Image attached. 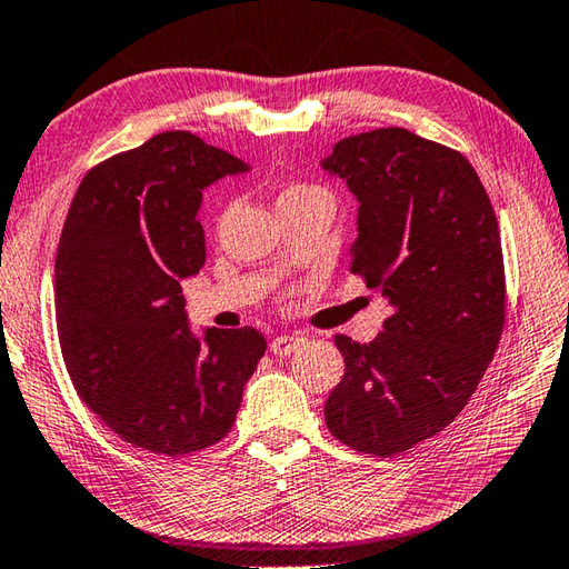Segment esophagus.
<instances>
[{
  "mask_svg": "<svg viewBox=\"0 0 569 569\" xmlns=\"http://www.w3.org/2000/svg\"><path fill=\"white\" fill-rule=\"evenodd\" d=\"M302 345V339L300 337H290V335H281V337H276V339H271V353L273 356H288V353H293L298 347Z\"/></svg>",
  "mask_w": 569,
  "mask_h": 569,
  "instance_id": "34e87169",
  "label": "esophagus"
}]
</instances>
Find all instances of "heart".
Returning <instances> with one entry per match:
<instances>
[{
	"mask_svg": "<svg viewBox=\"0 0 569 569\" xmlns=\"http://www.w3.org/2000/svg\"><path fill=\"white\" fill-rule=\"evenodd\" d=\"M317 187H306V183H298V187H290V189H286L281 196H286V193H302V191H315Z\"/></svg>",
	"mask_w": 569,
	"mask_h": 569,
	"instance_id": "1",
	"label": "heart"
}]
</instances>
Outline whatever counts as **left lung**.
Wrapping results in <instances>:
<instances>
[{"mask_svg":"<svg viewBox=\"0 0 569 569\" xmlns=\"http://www.w3.org/2000/svg\"><path fill=\"white\" fill-rule=\"evenodd\" d=\"M325 169L359 198L351 273L392 308L371 345L335 337L345 376L325 421L353 451L405 453L463 412L499 347L497 216L463 154L405 128L339 140Z\"/></svg>","mask_w":569,"mask_h":569,"instance_id":"left-lung-1","label":"left lung"}]
</instances>
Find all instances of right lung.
<instances>
[{
	"instance_id": "right-lung-1",
	"label": "right lung",
	"mask_w": 569,
	"mask_h": 569,
	"mask_svg": "<svg viewBox=\"0 0 569 569\" xmlns=\"http://www.w3.org/2000/svg\"><path fill=\"white\" fill-rule=\"evenodd\" d=\"M247 171L189 130H167L91 167L56 257V322L82 402L118 439L181 458L234 425L267 351L252 327L206 329L183 312L181 279L206 263L201 191Z\"/></svg>"
}]
</instances>
